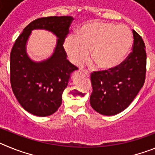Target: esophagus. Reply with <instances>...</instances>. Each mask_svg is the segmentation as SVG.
<instances>
[{"instance_id":"obj_1","label":"esophagus","mask_w":155,"mask_h":155,"mask_svg":"<svg viewBox=\"0 0 155 155\" xmlns=\"http://www.w3.org/2000/svg\"><path fill=\"white\" fill-rule=\"evenodd\" d=\"M82 72H83V73H84L85 75H87V76H90L89 72H88L87 71H86V70H83V71H82Z\"/></svg>"}]
</instances>
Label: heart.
Masks as SVG:
<instances>
[{
    "instance_id": "b5f03b06",
    "label": "heart",
    "mask_w": 155,
    "mask_h": 155,
    "mask_svg": "<svg viewBox=\"0 0 155 155\" xmlns=\"http://www.w3.org/2000/svg\"><path fill=\"white\" fill-rule=\"evenodd\" d=\"M133 35L128 27L112 22L94 21L84 24L77 31V38L68 36L64 48L70 61L80 66L91 59L102 71L121 65L130 52Z\"/></svg>"
}]
</instances>
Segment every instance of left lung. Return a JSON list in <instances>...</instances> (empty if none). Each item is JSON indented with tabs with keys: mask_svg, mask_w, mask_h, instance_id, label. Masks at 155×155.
Returning <instances> with one entry per match:
<instances>
[{
	"mask_svg": "<svg viewBox=\"0 0 155 155\" xmlns=\"http://www.w3.org/2000/svg\"><path fill=\"white\" fill-rule=\"evenodd\" d=\"M133 35V52L121 65L111 71L91 74L93 91L90 104L97 113L104 116H114L127 109L144 84L145 45L134 30Z\"/></svg>",
	"mask_w": 155,
	"mask_h": 155,
	"instance_id": "obj_1",
	"label": "left lung"
}]
</instances>
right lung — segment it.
Instances as JSON below:
<instances>
[{
    "mask_svg": "<svg viewBox=\"0 0 155 155\" xmlns=\"http://www.w3.org/2000/svg\"><path fill=\"white\" fill-rule=\"evenodd\" d=\"M74 18L53 16L34 20L16 39L10 56L11 84L20 105L37 116H48L57 112L62 103V94L71 74L78 68L67 60L64 39ZM52 32L57 43L50 58L35 61L27 53V42L33 30Z\"/></svg>",
    "mask_w": 155,
    "mask_h": 155,
    "instance_id": "add662e5",
    "label": "right lung"
}]
</instances>
